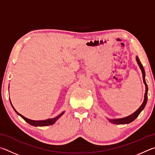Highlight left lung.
Instances as JSON below:
<instances>
[{
    "label": "left lung",
    "instance_id": "8db88e82",
    "mask_svg": "<svg viewBox=\"0 0 155 155\" xmlns=\"http://www.w3.org/2000/svg\"><path fill=\"white\" fill-rule=\"evenodd\" d=\"M136 61L137 62V64L138 65L140 66V68L142 70V75H143V83H144V84L146 86V93L144 94V100H143V104H142V105L138 108L137 111H135V112L132 114L131 115H130L129 116H127L125 118H118V119H108L110 123H112L113 124H129L130 123H131V122L134 121L135 118H136L138 116H139L140 114L141 113V112L143 110V108L145 107L146 105V103H147L148 101V85L147 84L146 82V80H145V71L144 69H143V65L141 63V62L140 61L139 58H138L137 56H136Z\"/></svg>",
    "mask_w": 155,
    "mask_h": 155
}]
</instances>
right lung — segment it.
Returning a JSON list of instances; mask_svg holds the SVG:
<instances>
[{
	"label": "right lung",
	"instance_id": "obj_1",
	"mask_svg": "<svg viewBox=\"0 0 155 155\" xmlns=\"http://www.w3.org/2000/svg\"><path fill=\"white\" fill-rule=\"evenodd\" d=\"M11 104H12V103H11ZM12 107L13 108V110H15V112L18 114V115H20L21 118H22L24 120H25L26 122H27L28 124H31V125H32V126H35V127H43V126H48V125H51V124H53L55 122L58 120V119L61 117V116L64 113V112H62L61 114L58 115V116H56V117L54 118H50V119H47V120H30V119L27 118L26 117H24V116H22L21 114H19L17 111H16L14 107H13V106L12 105Z\"/></svg>",
	"mask_w": 155,
	"mask_h": 155
}]
</instances>
